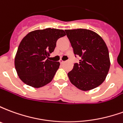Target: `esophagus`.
<instances>
[{"instance_id": "esophagus-1", "label": "esophagus", "mask_w": 123, "mask_h": 123, "mask_svg": "<svg viewBox=\"0 0 123 123\" xmlns=\"http://www.w3.org/2000/svg\"><path fill=\"white\" fill-rule=\"evenodd\" d=\"M59 62H60V63H61V64H63V63H64L65 61H63V60H62V59H61V60L59 61Z\"/></svg>"}]
</instances>
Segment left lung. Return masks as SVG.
I'll list each match as a JSON object with an SVG mask.
<instances>
[{
  "label": "left lung",
  "mask_w": 123,
  "mask_h": 123,
  "mask_svg": "<svg viewBox=\"0 0 123 123\" xmlns=\"http://www.w3.org/2000/svg\"><path fill=\"white\" fill-rule=\"evenodd\" d=\"M74 53L81 57L68 73L70 82L82 91L91 90L105 80L110 68L108 48L100 35L86 29L66 30Z\"/></svg>",
  "instance_id": "left-lung-1"
}]
</instances>
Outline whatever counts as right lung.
<instances>
[{"instance_id":"right-lung-1","label":"right lung","mask_w":123,"mask_h":123,"mask_svg":"<svg viewBox=\"0 0 123 123\" xmlns=\"http://www.w3.org/2000/svg\"><path fill=\"white\" fill-rule=\"evenodd\" d=\"M64 35L63 30L47 28L32 31L23 38L14 59L15 68L23 82L35 88L51 82L60 62L51 61L49 56L58 39Z\"/></svg>"}]
</instances>
